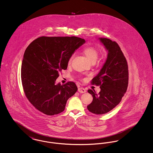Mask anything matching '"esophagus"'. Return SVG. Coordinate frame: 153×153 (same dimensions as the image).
Masks as SVG:
<instances>
[{"instance_id":"esophagus-1","label":"esophagus","mask_w":153,"mask_h":153,"mask_svg":"<svg viewBox=\"0 0 153 153\" xmlns=\"http://www.w3.org/2000/svg\"><path fill=\"white\" fill-rule=\"evenodd\" d=\"M78 91L80 93H85L86 92V90L85 89H84V88L80 87L78 88Z\"/></svg>"}]
</instances>
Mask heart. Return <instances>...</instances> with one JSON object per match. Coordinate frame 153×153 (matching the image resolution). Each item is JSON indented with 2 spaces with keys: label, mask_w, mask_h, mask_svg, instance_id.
Wrapping results in <instances>:
<instances>
[{
  "label": "heart",
  "mask_w": 153,
  "mask_h": 153,
  "mask_svg": "<svg viewBox=\"0 0 153 153\" xmlns=\"http://www.w3.org/2000/svg\"><path fill=\"white\" fill-rule=\"evenodd\" d=\"M82 52L86 56V57L88 58V59L93 62H95L97 58L98 57V50L96 48H95L93 46H86L85 48H84L82 50ZM105 56V54H104V56ZM74 54H72L70 58H69L68 59V64L70 65L73 60V58H74Z\"/></svg>",
  "instance_id": "1"
}]
</instances>
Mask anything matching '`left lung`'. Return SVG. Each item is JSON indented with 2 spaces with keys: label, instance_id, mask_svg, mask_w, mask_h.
Segmentation results:
<instances>
[{
  "label": "left lung",
  "instance_id": "obj_1",
  "mask_svg": "<svg viewBox=\"0 0 153 153\" xmlns=\"http://www.w3.org/2000/svg\"><path fill=\"white\" fill-rule=\"evenodd\" d=\"M99 39L108 51V55L100 71L91 81L92 84L100 86V92L97 94L95 90H88L93 96V100L87 108L94 114L102 115L121 102L128 87V69L127 60L118 44L105 38Z\"/></svg>",
  "mask_w": 153,
  "mask_h": 153
}]
</instances>
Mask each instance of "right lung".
Wrapping results in <instances>:
<instances>
[{"instance_id": "right-lung-1", "label": "right lung", "mask_w": 153, "mask_h": 153, "mask_svg": "<svg viewBox=\"0 0 153 153\" xmlns=\"http://www.w3.org/2000/svg\"><path fill=\"white\" fill-rule=\"evenodd\" d=\"M85 42L76 36H41L34 40L25 51L21 80L25 95L30 103L47 115L64 111L66 102L77 91L76 84H56L68 59Z\"/></svg>"}]
</instances>
